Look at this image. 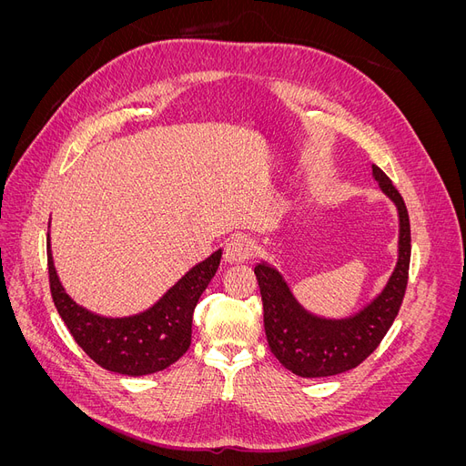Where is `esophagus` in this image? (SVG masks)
Wrapping results in <instances>:
<instances>
[{"label": "esophagus", "instance_id": "esophagus-1", "mask_svg": "<svg viewBox=\"0 0 466 466\" xmlns=\"http://www.w3.org/2000/svg\"><path fill=\"white\" fill-rule=\"evenodd\" d=\"M252 245L247 237H231L223 248V262L225 264H241L250 258Z\"/></svg>", "mask_w": 466, "mask_h": 466}]
</instances>
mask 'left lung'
I'll return each mask as SVG.
<instances>
[{"instance_id": "left-lung-1", "label": "left lung", "mask_w": 466, "mask_h": 466, "mask_svg": "<svg viewBox=\"0 0 466 466\" xmlns=\"http://www.w3.org/2000/svg\"><path fill=\"white\" fill-rule=\"evenodd\" d=\"M371 168L379 190L397 208L399 247L387 284L370 303L346 317H322L307 311L274 264L260 260L255 266L268 346L286 370L299 377H330L358 368L373 354L399 315L410 266V221L390 178L377 165Z\"/></svg>"}]
</instances>
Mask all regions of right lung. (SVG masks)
I'll list each match as a JSON object with an SVG mask.
<instances>
[{"label": "right lung", "mask_w": 466, "mask_h": 466, "mask_svg": "<svg viewBox=\"0 0 466 466\" xmlns=\"http://www.w3.org/2000/svg\"><path fill=\"white\" fill-rule=\"evenodd\" d=\"M50 228V225H48ZM221 248L194 264L151 307L134 315L106 317L74 301L56 272L48 231V274L56 309L83 351L112 373L142 377L167 370L187 354L192 315L200 295L216 276Z\"/></svg>", "instance_id": "right-lung-1"}]
</instances>
